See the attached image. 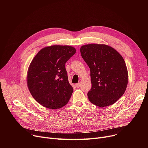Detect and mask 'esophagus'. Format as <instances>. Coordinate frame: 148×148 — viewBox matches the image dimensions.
I'll use <instances>...</instances> for the list:
<instances>
[{
    "instance_id": "34e87169",
    "label": "esophagus",
    "mask_w": 148,
    "mask_h": 148,
    "mask_svg": "<svg viewBox=\"0 0 148 148\" xmlns=\"http://www.w3.org/2000/svg\"><path fill=\"white\" fill-rule=\"evenodd\" d=\"M80 86H81V84H80V83H78L75 84V86H76L77 88H80Z\"/></svg>"
}]
</instances>
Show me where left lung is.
I'll use <instances>...</instances> for the list:
<instances>
[{
	"mask_svg": "<svg viewBox=\"0 0 148 148\" xmlns=\"http://www.w3.org/2000/svg\"><path fill=\"white\" fill-rule=\"evenodd\" d=\"M82 58L90 71V101L98 107L110 106L123 95L128 82L125 62L113 48L105 44H90L81 47Z\"/></svg>",
	"mask_w": 148,
	"mask_h": 148,
	"instance_id": "obj_1",
	"label": "left lung"
}]
</instances>
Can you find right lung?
<instances>
[{
	"instance_id": "right-lung-1",
	"label": "right lung",
	"mask_w": 148,
	"mask_h": 148,
	"mask_svg": "<svg viewBox=\"0 0 148 148\" xmlns=\"http://www.w3.org/2000/svg\"><path fill=\"white\" fill-rule=\"evenodd\" d=\"M69 45L46 47L39 51L28 69L27 83L31 95L46 108L65 106L73 92L66 71V62L75 53Z\"/></svg>"
}]
</instances>
